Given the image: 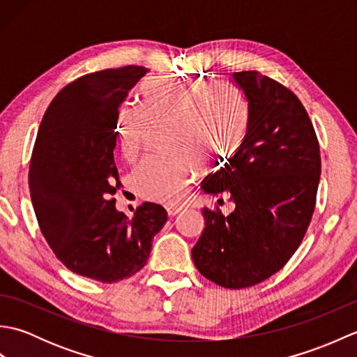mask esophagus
Returning <instances> with one entry per match:
<instances>
[{"mask_svg":"<svg viewBox=\"0 0 357 357\" xmlns=\"http://www.w3.org/2000/svg\"><path fill=\"white\" fill-rule=\"evenodd\" d=\"M183 208H184L183 206H173V204H169V206H165V210H167V213H169V216L178 215Z\"/></svg>","mask_w":357,"mask_h":357,"instance_id":"obj_1","label":"esophagus"}]
</instances>
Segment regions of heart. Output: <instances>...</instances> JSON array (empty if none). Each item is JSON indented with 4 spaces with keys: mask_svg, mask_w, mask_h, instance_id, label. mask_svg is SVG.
Returning <instances> with one entry per match:
<instances>
[{
    "mask_svg": "<svg viewBox=\"0 0 357 357\" xmlns=\"http://www.w3.org/2000/svg\"><path fill=\"white\" fill-rule=\"evenodd\" d=\"M142 109L124 107L118 115L121 153L128 161L139 156L151 127L169 124L167 156H150L136 167L133 184L144 198L178 202L198 170L233 153L244 139L248 110L229 82L202 78H149L141 84Z\"/></svg>",
    "mask_w": 357,
    "mask_h": 357,
    "instance_id": "b5f03b06",
    "label": "heart"
}]
</instances>
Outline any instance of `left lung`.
I'll return each instance as SVG.
<instances>
[{
  "label": "left lung",
  "instance_id": "1",
  "mask_svg": "<svg viewBox=\"0 0 357 357\" xmlns=\"http://www.w3.org/2000/svg\"><path fill=\"white\" fill-rule=\"evenodd\" d=\"M248 101L244 141L229 162L202 181L227 193L234 211L204 208L206 227L192 250L202 276L224 288H247L275 275L301 245L321 179L319 141L290 89L256 70L234 72Z\"/></svg>",
  "mask_w": 357,
  "mask_h": 357
}]
</instances>
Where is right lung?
<instances>
[{
	"label": "right lung",
	"mask_w": 357,
	"mask_h": 357,
	"mask_svg": "<svg viewBox=\"0 0 357 357\" xmlns=\"http://www.w3.org/2000/svg\"><path fill=\"white\" fill-rule=\"evenodd\" d=\"M149 70L126 66L69 82L45 110L30 158L29 188L43 236L70 271L112 284L146 265L167 221L144 202L132 219L115 208L113 158L119 105Z\"/></svg>",
	"instance_id": "add662e5"
}]
</instances>
